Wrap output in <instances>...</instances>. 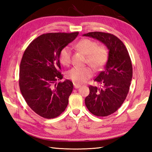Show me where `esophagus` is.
Returning a JSON list of instances; mask_svg holds the SVG:
<instances>
[{"instance_id": "34e87169", "label": "esophagus", "mask_w": 152, "mask_h": 152, "mask_svg": "<svg viewBox=\"0 0 152 152\" xmlns=\"http://www.w3.org/2000/svg\"><path fill=\"white\" fill-rule=\"evenodd\" d=\"M74 88L78 89V88H80V87H81V85H80L77 83H74Z\"/></svg>"}]
</instances>
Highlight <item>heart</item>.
I'll return each mask as SVG.
<instances>
[{"label": "heart", "instance_id": "obj_1", "mask_svg": "<svg viewBox=\"0 0 152 152\" xmlns=\"http://www.w3.org/2000/svg\"><path fill=\"white\" fill-rule=\"evenodd\" d=\"M75 47L86 55V62L93 69L99 70L104 66L108 58V51L103 46H98L95 41L91 39H82ZM71 48H63L60 52V61L64 65L69 64L71 61ZM93 70L89 66H74L68 71L67 77L76 83H83L93 75Z\"/></svg>", "mask_w": 152, "mask_h": 152}]
</instances>
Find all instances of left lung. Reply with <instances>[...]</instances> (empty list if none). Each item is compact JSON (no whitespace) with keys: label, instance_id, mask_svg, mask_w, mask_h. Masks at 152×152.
<instances>
[{"label":"left lung","instance_id":"obj_1","mask_svg":"<svg viewBox=\"0 0 152 152\" xmlns=\"http://www.w3.org/2000/svg\"><path fill=\"white\" fill-rule=\"evenodd\" d=\"M83 36L98 40L108 50L104 69L95 78L102 88L90 86L85 99L86 107L93 115L107 116L117 111L127 97L133 77L131 58L124 44L114 35L91 32Z\"/></svg>","mask_w":152,"mask_h":152}]
</instances>
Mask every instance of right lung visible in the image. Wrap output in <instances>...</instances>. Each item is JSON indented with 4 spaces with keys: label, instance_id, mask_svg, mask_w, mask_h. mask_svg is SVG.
<instances>
[{
    "label": "right lung",
    "instance_id": "1",
    "mask_svg": "<svg viewBox=\"0 0 152 152\" xmlns=\"http://www.w3.org/2000/svg\"><path fill=\"white\" fill-rule=\"evenodd\" d=\"M78 35L46 33L37 37L25 50L20 63L19 88L28 106L44 118L59 116L64 111L73 89V83L63 78L60 52Z\"/></svg>",
    "mask_w": 152,
    "mask_h": 152
}]
</instances>
